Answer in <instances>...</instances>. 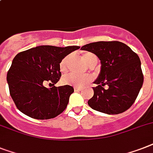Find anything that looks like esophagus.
I'll return each mask as SVG.
<instances>
[{"mask_svg": "<svg viewBox=\"0 0 153 153\" xmlns=\"http://www.w3.org/2000/svg\"><path fill=\"white\" fill-rule=\"evenodd\" d=\"M82 88H80V87H77V86H74V90L75 92H79V91H81V90H82Z\"/></svg>", "mask_w": 153, "mask_h": 153, "instance_id": "esophagus-1", "label": "esophagus"}]
</instances>
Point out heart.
<instances>
[{"mask_svg":"<svg viewBox=\"0 0 153 153\" xmlns=\"http://www.w3.org/2000/svg\"><path fill=\"white\" fill-rule=\"evenodd\" d=\"M82 58L88 66H91L94 63L97 62V58L94 53H85L82 55ZM69 56H65L60 60L59 64V71L65 73L68 70V63ZM92 80V77L89 75H74V74H68L63 77L62 82L65 85H74L77 87H83Z\"/></svg>","mask_w":153,"mask_h":153,"instance_id":"b5f03b06","label":"heart"}]
</instances>
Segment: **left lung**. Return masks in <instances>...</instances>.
<instances>
[{"mask_svg": "<svg viewBox=\"0 0 153 153\" xmlns=\"http://www.w3.org/2000/svg\"><path fill=\"white\" fill-rule=\"evenodd\" d=\"M94 53L100 60V71L94 81V97L88 105L96 111L115 115L132 106L143 85L138 56L123 42H97L81 48ZM105 85L109 88L102 87Z\"/></svg>", "mask_w": 153, "mask_h": 153, "instance_id": "1", "label": "left lung"}]
</instances>
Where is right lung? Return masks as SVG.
I'll return each mask as SVG.
<instances>
[{
    "label": "right lung",
    "mask_w": 153,
    "mask_h": 153,
    "mask_svg": "<svg viewBox=\"0 0 153 153\" xmlns=\"http://www.w3.org/2000/svg\"><path fill=\"white\" fill-rule=\"evenodd\" d=\"M80 48L72 45L56 47L41 45L18 53L7 74L10 95L17 108L36 120H48L65 110L74 88L53 85L61 76L59 64L64 57Z\"/></svg>",
    "instance_id": "obj_1"
}]
</instances>
